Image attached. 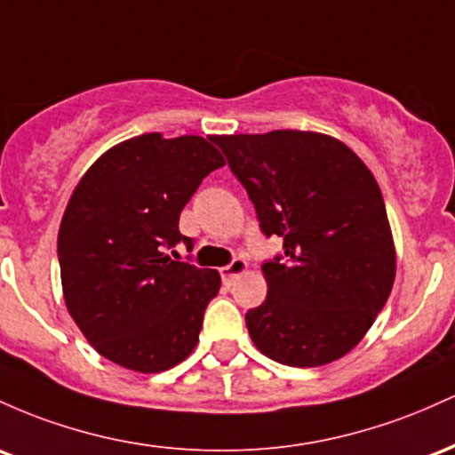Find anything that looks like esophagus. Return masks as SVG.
I'll return each instance as SVG.
<instances>
[{"mask_svg":"<svg viewBox=\"0 0 455 455\" xmlns=\"http://www.w3.org/2000/svg\"><path fill=\"white\" fill-rule=\"evenodd\" d=\"M244 270H247V262H244L243 258H234L228 267L221 268V279L226 283H232L238 275L244 273Z\"/></svg>","mask_w":455,"mask_h":455,"instance_id":"1","label":"esophagus"}]
</instances>
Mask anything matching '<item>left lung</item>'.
<instances>
[{
  "label": "left lung",
  "mask_w": 455,
  "mask_h": 455,
  "mask_svg": "<svg viewBox=\"0 0 455 455\" xmlns=\"http://www.w3.org/2000/svg\"><path fill=\"white\" fill-rule=\"evenodd\" d=\"M226 155L267 238V300L244 314L255 348L290 367H318L363 339L395 277L379 182L333 137L305 131L223 135Z\"/></svg>",
  "instance_id": "8db88e82"
}]
</instances>
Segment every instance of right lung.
Here are the masks:
<instances>
[{"instance_id":"add662e5","label":"right lung","mask_w":455,"mask_h":455,"mask_svg":"<svg viewBox=\"0 0 455 455\" xmlns=\"http://www.w3.org/2000/svg\"><path fill=\"white\" fill-rule=\"evenodd\" d=\"M223 165L204 137L146 132L107 150L76 185L58 234L64 300L105 359L155 374L196 348L221 277L170 249H193L180 212Z\"/></svg>"}]
</instances>
